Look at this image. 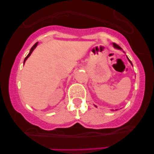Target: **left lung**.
I'll list each match as a JSON object with an SVG mask.
<instances>
[{
  "instance_id": "obj_1",
  "label": "left lung",
  "mask_w": 154,
  "mask_h": 154,
  "mask_svg": "<svg viewBox=\"0 0 154 154\" xmlns=\"http://www.w3.org/2000/svg\"><path fill=\"white\" fill-rule=\"evenodd\" d=\"M113 46H114V48H116V49H118V50H122V48H121V47H119V46L118 45L115 44V43H113ZM127 60H129V62H130V64H131L132 66H133V64H132L131 61H130V60H129V58H128V57H127ZM94 106H95V105H94ZM95 106L97 107V106Z\"/></svg>"
}]
</instances>
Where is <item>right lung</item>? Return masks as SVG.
Here are the masks:
<instances>
[{
    "label": "right lung",
    "instance_id": "add662e5",
    "mask_svg": "<svg viewBox=\"0 0 154 154\" xmlns=\"http://www.w3.org/2000/svg\"><path fill=\"white\" fill-rule=\"evenodd\" d=\"M37 45H38V42H36V43H35V44L34 45L32 46V48H31V49H30V51H29V54H28V55H27V57H25V59H24V63H25L26 60H27V58H28V57H29V56L31 55V54H32V51H33V50L35 49V48H36V46H37Z\"/></svg>",
    "mask_w": 154,
    "mask_h": 154
}]
</instances>
